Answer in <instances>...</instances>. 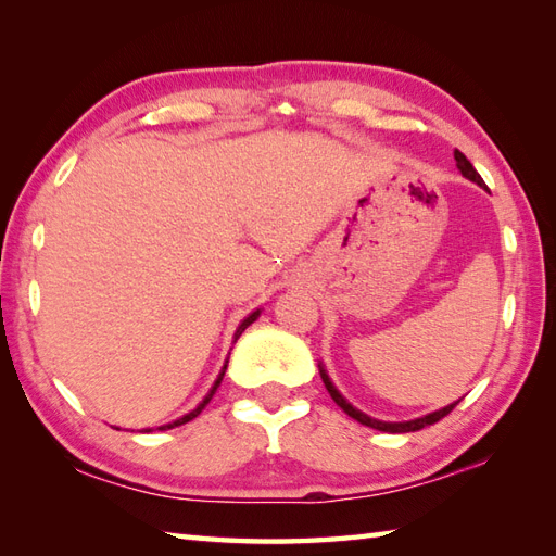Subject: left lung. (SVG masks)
Segmentation results:
<instances>
[{"instance_id": "obj_1", "label": "left lung", "mask_w": 556, "mask_h": 556, "mask_svg": "<svg viewBox=\"0 0 556 556\" xmlns=\"http://www.w3.org/2000/svg\"><path fill=\"white\" fill-rule=\"evenodd\" d=\"M454 160H456L458 172L464 174L466 179L476 181L478 186L485 188V181L480 179V174L476 172L473 164H470V162L466 160L464 152L454 150ZM320 377H323V382H325V387H327L329 396H332V399L337 401V406H339L341 410H344L346 416H351L353 420H358L361 425H368V428L380 430V432H416V430H422V428H428V425H434L437 420H442L444 416H448V413H452L454 406L458 404V401H454V404H448V406H444V408H440V410H434V413H428V416L416 418V420H406V422H384V420H375V418H370V416H365V413H361L358 408H353V406L349 404V401L339 394V389L332 384V380H329V375H327V370L323 368V365H320Z\"/></svg>"}]
</instances>
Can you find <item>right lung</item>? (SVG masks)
Returning a JSON list of instances; mask_svg holds the SVG:
<instances>
[{"mask_svg":"<svg viewBox=\"0 0 556 556\" xmlns=\"http://www.w3.org/2000/svg\"><path fill=\"white\" fill-rule=\"evenodd\" d=\"M257 315H260V308L255 311V313H251V315H248L245 317V320L239 325V329H236V334H233V341L236 339H239L243 332H245V327L248 325H253L255 320H257ZM227 363H229V358L227 361H224V368H222V372L217 375V380H215V384H212V389H210V394L203 399V401H200V404L191 410V413H186V416L184 418H179V420H174V422H169V425H162V428L160 430H169V428H176V425H184V422H188V420H193V418H198L200 416V410H203L207 404H210V399H212V394H215L217 392V387H219V382H222V377H224V370H227ZM146 432H150V430H146Z\"/></svg>","mask_w":556,"mask_h":556,"instance_id":"obj_1","label":"right lung"}]
</instances>
